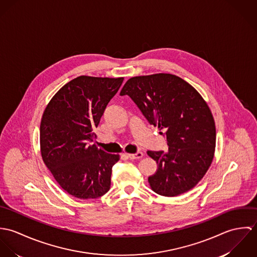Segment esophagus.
Instances as JSON below:
<instances>
[{
    "label": "esophagus",
    "instance_id": "34e87169",
    "mask_svg": "<svg viewBox=\"0 0 257 257\" xmlns=\"http://www.w3.org/2000/svg\"><path fill=\"white\" fill-rule=\"evenodd\" d=\"M144 156V153L142 151H138L137 153H131V154H127V157L130 159H140Z\"/></svg>",
    "mask_w": 257,
    "mask_h": 257
}]
</instances>
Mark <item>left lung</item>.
Wrapping results in <instances>:
<instances>
[{
	"label": "left lung",
	"mask_w": 257,
	"mask_h": 257,
	"mask_svg": "<svg viewBox=\"0 0 257 257\" xmlns=\"http://www.w3.org/2000/svg\"><path fill=\"white\" fill-rule=\"evenodd\" d=\"M119 95H127L147 121L164 132L168 150L147 151L158 166L148 177L151 189L174 197L195 187L216 147L215 120L201 95L180 77L164 73L131 78Z\"/></svg>",
	"instance_id": "1"
}]
</instances>
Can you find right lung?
<instances>
[{
  "label": "right lung",
  "instance_id": "obj_1",
  "mask_svg": "<svg viewBox=\"0 0 257 257\" xmlns=\"http://www.w3.org/2000/svg\"><path fill=\"white\" fill-rule=\"evenodd\" d=\"M123 78L80 76L64 85L45 108L40 122L42 159L60 187L79 199H96L110 186L118 155L98 149V126Z\"/></svg>",
  "mask_w": 257,
  "mask_h": 257
}]
</instances>
